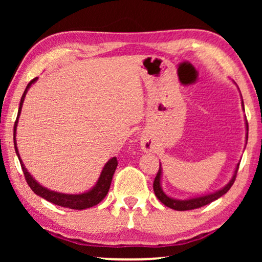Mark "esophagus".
Instances as JSON below:
<instances>
[{"label":"esophagus","instance_id":"34e87169","mask_svg":"<svg viewBox=\"0 0 262 262\" xmlns=\"http://www.w3.org/2000/svg\"><path fill=\"white\" fill-rule=\"evenodd\" d=\"M141 146L143 149V151H151L152 150V143L150 142V139L148 137H142L141 138Z\"/></svg>","mask_w":262,"mask_h":262}]
</instances>
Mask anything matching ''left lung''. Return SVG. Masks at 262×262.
I'll use <instances>...</instances> for the list:
<instances>
[{
	"mask_svg": "<svg viewBox=\"0 0 262 262\" xmlns=\"http://www.w3.org/2000/svg\"><path fill=\"white\" fill-rule=\"evenodd\" d=\"M242 106H243V101H242ZM246 126H247V131H248V123H247V121H246ZM247 139H248V132H247ZM238 167H239V163H237V166H236L234 175H232L231 180L229 181V184L227 186H224V187L220 189V191L211 193V194H207V195L198 196V198L178 200V199H173V198H170V196H168L166 193L162 191V188H161V174H162V170H161V164H160V169H159V171H157L155 180H154V192H155V195L157 196V199H159L161 203L164 204V205L170 207V209H173V210L186 211V210L199 209V207L205 206V205H207V204L212 203V202H214V200H217L218 198H221L222 195H224L225 193H227L229 189L231 188L232 184L235 182L236 175H237Z\"/></svg>",
	"mask_w": 262,
	"mask_h": 262,
	"instance_id": "obj_1",
	"label": "left lung"
}]
</instances>
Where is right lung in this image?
<instances>
[{"mask_svg":"<svg viewBox=\"0 0 262 262\" xmlns=\"http://www.w3.org/2000/svg\"><path fill=\"white\" fill-rule=\"evenodd\" d=\"M37 81V77L33 78L30 83L27 84L26 89H25L23 96H21V101H20V106H19V112H17V117L15 120V124H14V146H15V152L17 157H19L21 168H23L25 179H26L28 186H30L32 191H33L35 194H38L41 198H44L48 200V202L56 204L58 206H63V207H69V209L73 210H84V209H89V207L98 205V204L101 202V200L105 198L107 193H108L111 182H112V178L114 171L117 169L118 166V161L117 157H112L108 162L105 164L103 169L100 174V178L96 185L93 187L91 191L82 193V194H64V193H58V192H53L50 191V189L42 187L41 185H39L37 181L32 178V175L28 173L26 168H25L23 161L20 159L19 155V150H17L16 146V126H17V120H19V116L21 113V108H23V103L25 100V96H26V93L28 91V88L31 87L34 82Z\"/></svg>","mask_w":262,"mask_h":262,"instance_id":"add662e5","label":"right lung"}]
</instances>
